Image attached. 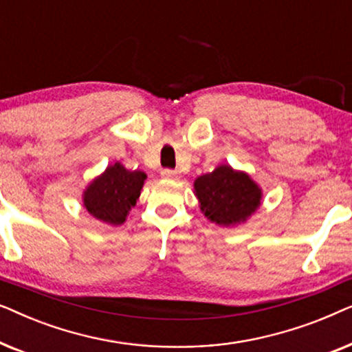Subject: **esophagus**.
I'll return each mask as SVG.
<instances>
[{
  "label": "esophagus",
  "instance_id": "34e87169",
  "mask_svg": "<svg viewBox=\"0 0 352 352\" xmlns=\"http://www.w3.org/2000/svg\"><path fill=\"white\" fill-rule=\"evenodd\" d=\"M160 175L163 179H177V177H179L177 171H175V170H162Z\"/></svg>",
  "mask_w": 352,
  "mask_h": 352
}]
</instances>
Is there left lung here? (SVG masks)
<instances>
[{
    "label": "left lung",
    "instance_id": "left-lung-1",
    "mask_svg": "<svg viewBox=\"0 0 352 352\" xmlns=\"http://www.w3.org/2000/svg\"><path fill=\"white\" fill-rule=\"evenodd\" d=\"M194 194L201 213L223 228L245 223L259 208L263 199L261 187L250 175L229 165H219L197 177Z\"/></svg>",
    "mask_w": 352,
    "mask_h": 352
}]
</instances>
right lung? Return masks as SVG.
Wrapping results in <instances>:
<instances>
[{
	"label": "right lung",
	"instance_id": "obj_1",
	"mask_svg": "<svg viewBox=\"0 0 352 352\" xmlns=\"http://www.w3.org/2000/svg\"><path fill=\"white\" fill-rule=\"evenodd\" d=\"M146 179L144 171H129L122 163H113L86 187L83 206L91 216L105 224H123L136 205Z\"/></svg>",
	"mask_w": 352,
	"mask_h": 352
}]
</instances>
